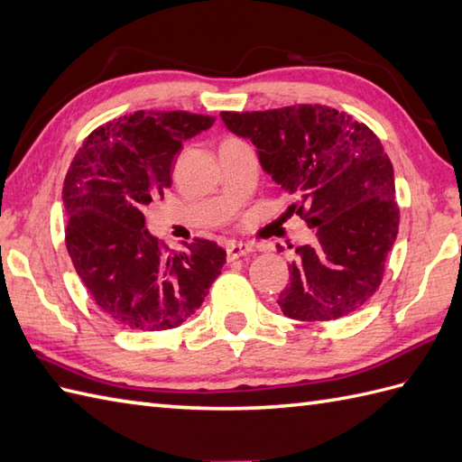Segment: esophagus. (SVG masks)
<instances>
[{
	"label": "esophagus",
	"mask_w": 462,
	"mask_h": 462,
	"mask_svg": "<svg viewBox=\"0 0 462 462\" xmlns=\"http://www.w3.org/2000/svg\"><path fill=\"white\" fill-rule=\"evenodd\" d=\"M227 258L229 261H235V258L245 256V254H251L253 253V246L246 245V243H229L227 245Z\"/></svg>",
	"instance_id": "esophagus-1"
}]
</instances>
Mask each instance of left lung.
<instances>
[{
    "label": "left lung",
    "mask_w": 462,
    "mask_h": 462,
    "mask_svg": "<svg viewBox=\"0 0 462 462\" xmlns=\"http://www.w3.org/2000/svg\"><path fill=\"white\" fill-rule=\"evenodd\" d=\"M221 117L256 146L264 171L296 198L290 211L316 233L288 264L290 284L278 296L284 316L335 321L361 310L380 288L400 227L393 168L380 139L319 104Z\"/></svg>",
    "instance_id": "obj_1"
}]
</instances>
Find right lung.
Here are the masks:
<instances>
[{"label":"right lung","mask_w":462,"mask_h":462,"mask_svg":"<svg viewBox=\"0 0 462 462\" xmlns=\"http://www.w3.org/2000/svg\"><path fill=\"white\" fill-rule=\"evenodd\" d=\"M216 117L137 111L88 134L66 172V249L99 310L127 329L166 331L204 303L225 251L194 239L174 253L144 229L143 209L172 186L182 143Z\"/></svg>","instance_id":"right-lung-1"}]
</instances>
